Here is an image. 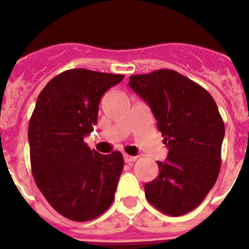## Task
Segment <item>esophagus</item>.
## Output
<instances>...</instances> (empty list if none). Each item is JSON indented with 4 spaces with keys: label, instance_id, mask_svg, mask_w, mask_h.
<instances>
[{
    "label": "esophagus",
    "instance_id": "34e87169",
    "mask_svg": "<svg viewBox=\"0 0 249 249\" xmlns=\"http://www.w3.org/2000/svg\"><path fill=\"white\" fill-rule=\"evenodd\" d=\"M123 158H124V162H127V163L135 162V160H137V157H135V156H129V155H124L123 156Z\"/></svg>",
    "mask_w": 249,
    "mask_h": 249
}]
</instances>
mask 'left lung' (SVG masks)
Instances as JSON below:
<instances>
[{"label":"left lung","mask_w":249,"mask_h":249,"mask_svg":"<svg viewBox=\"0 0 249 249\" xmlns=\"http://www.w3.org/2000/svg\"><path fill=\"white\" fill-rule=\"evenodd\" d=\"M157 121L168 148L160 175L144 184L146 198L164 214L178 217L202 203L221 169L224 123L214 100L198 83L173 70L129 77Z\"/></svg>","instance_id":"1"}]
</instances>
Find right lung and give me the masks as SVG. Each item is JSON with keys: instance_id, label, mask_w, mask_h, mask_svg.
Segmentation results:
<instances>
[{"instance_id": "add662e5", "label": "right lung", "mask_w": 249, "mask_h": 249, "mask_svg": "<svg viewBox=\"0 0 249 249\" xmlns=\"http://www.w3.org/2000/svg\"><path fill=\"white\" fill-rule=\"evenodd\" d=\"M123 78L73 68L53 77L37 98L28 124L32 175L48 203L71 221L97 218L114 199L122 153L101 155L83 138L97 123L103 93Z\"/></svg>"}]
</instances>
